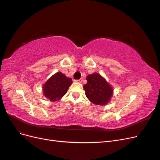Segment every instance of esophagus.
I'll use <instances>...</instances> for the list:
<instances>
[{
  "label": "esophagus",
  "mask_w": 160,
  "mask_h": 160,
  "mask_svg": "<svg viewBox=\"0 0 160 160\" xmlns=\"http://www.w3.org/2000/svg\"><path fill=\"white\" fill-rule=\"evenodd\" d=\"M74 81H75V83H81L82 81H83V79H78V80H74Z\"/></svg>",
  "instance_id": "34e87169"
}]
</instances>
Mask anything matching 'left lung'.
Segmentation results:
<instances>
[{"mask_svg": "<svg viewBox=\"0 0 160 160\" xmlns=\"http://www.w3.org/2000/svg\"><path fill=\"white\" fill-rule=\"evenodd\" d=\"M88 83L83 86L87 98L95 105H105L113 96V89L100 74L94 72L87 76Z\"/></svg>", "mask_w": 160, "mask_h": 160, "instance_id": "obj_1", "label": "left lung"}]
</instances>
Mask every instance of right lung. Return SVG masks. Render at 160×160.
Wrapping results in <instances>:
<instances>
[{"label":"right lung","mask_w":160,"mask_h":160,"mask_svg":"<svg viewBox=\"0 0 160 160\" xmlns=\"http://www.w3.org/2000/svg\"><path fill=\"white\" fill-rule=\"evenodd\" d=\"M72 82L71 78L61 72H57L42 85L43 95L51 101L59 100L66 94Z\"/></svg>","instance_id":"add662e5"}]
</instances>
